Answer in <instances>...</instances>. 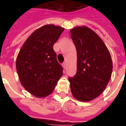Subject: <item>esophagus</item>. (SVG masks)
<instances>
[{
	"label": "esophagus",
	"instance_id": "1",
	"mask_svg": "<svg viewBox=\"0 0 126 126\" xmlns=\"http://www.w3.org/2000/svg\"><path fill=\"white\" fill-rule=\"evenodd\" d=\"M63 67H64V69H66V67H67V63H65V62H64L63 63Z\"/></svg>",
	"mask_w": 126,
	"mask_h": 126
}]
</instances>
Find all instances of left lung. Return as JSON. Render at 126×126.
<instances>
[{
	"mask_svg": "<svg viewBox=\"0 0 126 126\" xmlns=\"http://www.w3.org/2000/svg\"><path fill=\"white\" fill-rule=\"evenodd\" d=\"M77 53V70L69 77L71 92L77 100L89 101L101 95L111 77L112 62L101 38L86 27L71 31Z\"/></svg>",
	"mask_w": 126,
	"mask_h": 126,
	"instance_id": "1",
	"label": "left lung"
}]
</instances>
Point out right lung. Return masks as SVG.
<instances>
[{
    "instance_id": "right-lung-1",
    "label": "right lung",
    "mask_w": 126,
    "mask_h": 126,
    "mask_svg": "<svg viewBox=\"0 0 126 126\" xmlns=\"http://www.w3.org/2000/svg\"><path fill=\"white\" fill-rule=\"evenodd\" d=\"M63 31L53 25L41 27L31 34L19 52L16 69L21 84L36 97L49 95L63 75L53 46Z\"/></svg>"
}]
</instances>
